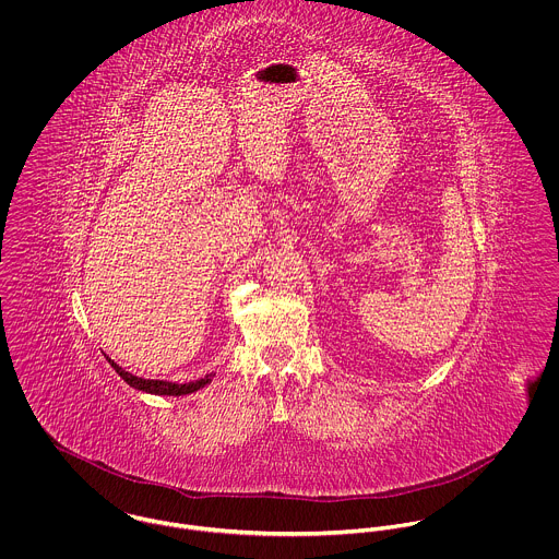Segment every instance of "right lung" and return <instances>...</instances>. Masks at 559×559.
<instances>
[{
  "label": "right lung",
  "mask_w": 559,
  "mask_h": 559,
  "mask_svg": "<svg viewBox=\"0 0 559 559\" xmlns=\"http://www.w3.org/2000/svg\"><path fill=\"white\" fill-rule=\"evenodd\" d=\"M105 359L122 377V381L127 385H131L138 392H146V394H155V396H187V394H193V392L206 388L213 381V374H206V377H202L198 381H189V383H171V381H160V379H144V377L127 372L109 355H105Z\"/></svg>",
  "instance_id": "right-lung-1"
}]
</instances>
